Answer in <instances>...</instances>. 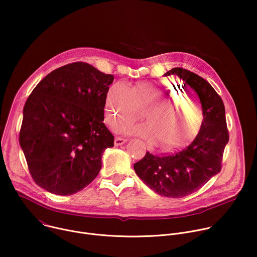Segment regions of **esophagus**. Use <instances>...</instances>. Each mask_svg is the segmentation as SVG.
I'll use <instances>...</instances> for the list:
<instances>
[{
  "label": "esophagus",
  "mask_w": 257,
  "mask_h": 257,
  "mask_svg": "<svg viewBox=\"0 0 257 257\" xmlns=\"http://www.w3.org/2000/svg\"><path fill=\"white\" fill-rule=\"evenodd\" d=\"M127 142V139H124V138H120V137H116L115 138V146H120V145H123L124 143Z\"/></svg>",
  "instance_id": "34e87169"
}]
</instances>
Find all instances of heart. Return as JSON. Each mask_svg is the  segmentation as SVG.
Instances as JSON below:
<instances>
[{
	"mask_svg": "<svg viewBox=\"0 0 257 257\" xmlns=\"http://www.w3.org/2000/svg\"><path fill=\"white\" fill-rule=\"evenodd\" d=\"M173 86L165 81L143 82L133 90L117 82L108 88L105 96V115L111 126L120 120L132 121L143 116L148 122L120 123L116 131L136 135L157 144L165 151L180 148L197 132L201 122V108L193 97H178Z\"/></svg>",
	"mask_w": 257,
	"mask_h": 257,
	"instance_id": "heart-1",
	"label": "heart"
}]
</instances>
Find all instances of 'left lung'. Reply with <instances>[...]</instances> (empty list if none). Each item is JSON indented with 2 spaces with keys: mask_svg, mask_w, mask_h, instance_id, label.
Masks as SVG:
<instances>
[{
  "mask_svg": "<svg viewBox=\"0 0 257 257\" xmlns=\"http://www.w3.org/2000/svg\"><path fill=\"white\" fill-rule=\"evenodd\" d=\"M170 75L177 76L196 92L203 116L200 129L186 148L164 157L146 153L134 164V170L158 194L180 198L197 191L219 173L229 133L224 102L206 80L182 68H174L164 74Z\"/></svg>",
  "mask_w": 257,
  "mask_h": 257,
  "instance_id": "1",
  "label": "left lung"
}]
</instances>
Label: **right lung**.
Here are the masks:
<instances>
[{"mask_svg": "<svg viewBox=\"0 0 257 257\" xmlns=\"http://www.w3.org/2000/svg\"><path fill=\"white\" fill-rule=\"evenodd\" d=\"M114 76L76 62L48 74L28 96L19 143L30 175L45 190L74 194L97 176L114 136L103 124Z\"/></svg>", "mask_w": 257, "mask_h": 257, "instance_id": "add662e5", "label": "right lung"}]
</instances>
